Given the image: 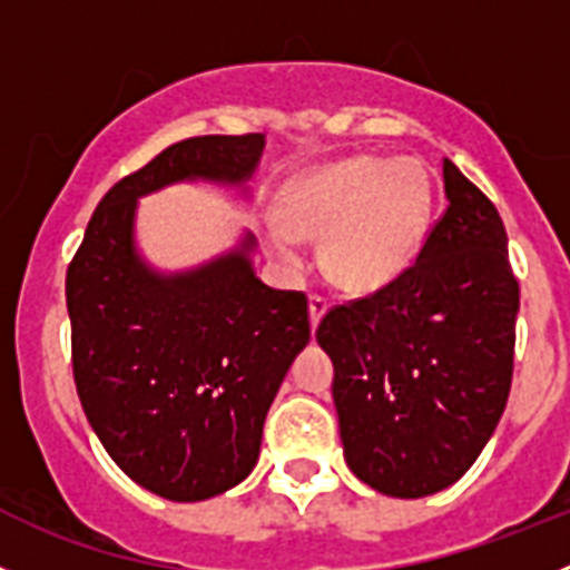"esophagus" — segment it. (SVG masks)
Returning a JSON list of instances; mask_svg holds the SVG:
<instances>
[{
	"label": "esophagus",
	"mask_w": 570,
	"mask_h": 570,
	"mask_svg": "<svg viewBox=\"0 0 570 570\" xmlns=\"http://www.w3.org/2000/svg\"><path fill=\"white\" fill-rule=\"evenodd\" d=\"M326 309H328L326 297H323V295H312L309 297V323H312V328H317V323L323 321Z\"/></svg>",
	"instance_id": "esophagus-1"
}]
</instances>
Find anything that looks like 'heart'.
I'll return each mask as SVG.
<instances>
[{
    "label": "heart",
    "mask_w": 570,
    "mask_h": 570,
    "mask_svg": "<svg viewBox=\"0 0 570 570\" xmlns=\"http://www.w3.org/2000/svg\"><path fill=\"white\" fill-rule=\"evenodd\" d=\"M284 225H267V253L284 269L303 261L301 238H323V269L371 295L411 269L430 225V177L419 159L348 157L289 185Z\"/></svg>",
    "instance_id": "b5f03b06"
}]
</instances>
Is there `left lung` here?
Segmentation results:
<instances>
[{"label":"left lung","instance_id":"left-lung-1","mask_svg":"<svg viewBox=\"0 0 570 570\" xmlns=\"http://www.w3.org/2000/svg\"><path fill=\"white\" fill-rule=\"evenodd\" d=\"M446 210L416 264L334 306L317 343L334 363L345 464L391 498L453 487L507 407L520 286L492 202L444 159Z\"/></svg>","mask_w":570,"mask_h":570}]
</instances>
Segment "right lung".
<instances>
[{"label":"right lung","instance_id":"obj_1","mask_svg":"<svg viewBox=\"0 0 570 570\" xmlns=\"http://www.w3.org/2000/svg\"><path fill=\"white\" fill-rule=\"evenodd\" d=\"M264 146V135L168 146L100 199L67 269L83 413L111 461L165 501H207L253 472L269 405L309 343V303L255 275L253 233L159 273L137 249V199L196 179L247 196Z\"/></svg>","mask_w":570,"mask_h":570}]
</instances>
